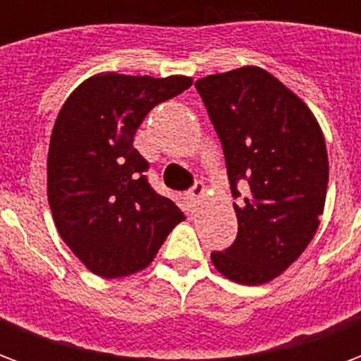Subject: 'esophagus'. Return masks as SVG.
Wrapping results in <instances>:
<instances>
[{
	"mask_svg": "<svg viewBox=\"0 0 361 361\" xmlns=\"http://www.w3.org/2000/svg\"><path fill=\"white\" fill-rule=\"evenodd\" d=\"M185 195H188L189 203L193 204V207H195V204L201 203V199H203V195H204V185H203V181H197L195 185H193V188L189 189V191H188V193H185Z\"/></svg>",
	"mask_w": 361,
	"mask_h": 361,
	"instance_id": "esophagus-1",
	"label": "esophagus"
}]
</instances>
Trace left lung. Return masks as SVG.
Wrapping results in <instances>:
<instances>
[{"instance_id": "1", "label": "left lung", "mask_w": 361, "mask_h": 361, "mask_svg": "<svg viewBox=\"0 0 361 361\" xmlns=\"http://www.w3.org/2000/svg\"><path fill=\"white\" fill-rule=\"evenodd\" d=\"M222 142L238 216L235 242L212 251L226 279L257 286L276 279L310 245L323 214L329 158L323 131L302 98L261 67L195 82Z\"/></svg>"}]
</instances>
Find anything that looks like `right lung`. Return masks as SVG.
<instances>
[{"mask_svg": "<svg viewBox=\"0 0 361 361\" xmlns=\"http://www.w3.org/2000/svg\"><path fill=\"white\" fill-rule=\"evenodd\" d=\"M191 82L183 75L98 73L59 110L48 150V203L67 247L102 279L149 267L185 219L150 188L149 162L133 141L145 116Z\"/></svg>", "mask_w": 361, "mask_h": 361, "instance_id": "right-lung-1", "label": "right lung"}]
</instances>
